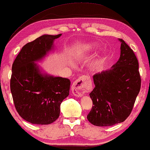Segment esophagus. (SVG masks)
Wrapping results in <instances>:
<instances>
[{"instance_id": "1", "label": "esophagus", "mask_w": 150, "mask_h": 150, "mask_svg": "<svg viewBox=\"0 0 150 150\" xmlns=\"http://www.w3.org/2000/svg\"><path fill=\"white\" fill-rule=\"evenodd\" d=\"M91 89V82L89 76H82L71 85V91L76 97H82Z\"/></svg>"}]
</instances>
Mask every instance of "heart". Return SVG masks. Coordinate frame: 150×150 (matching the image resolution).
Here are the masks:
<instances>
[{
	"instance_id": "obj_1",
	"label": "heart",
	"mask_w": 150,
	"mask_h": 150,
	"mask_svg": "<svg viewBox=\"0 0 150 150\" xmlns=\"http://www.w3.org/2000/svg\"><path fill=\"white\" fill-rule=\"evenodd\" d=\"M98 45L95 42H89L86 43L85 44L81 45L79 48L77 49V54L79 56H84V55L90 54L93 52L98 49Z\"/></svg>"
}]
</instances>
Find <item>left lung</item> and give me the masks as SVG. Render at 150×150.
<instances>
[{
    "label": "left lung",
    "mask_w": 150,
    "mask_h": 150,
    "mask_svg": "<svg viewBox=\"0 0 150 150\" xmlns=\"http://www.w3.org/2000/svg\"><path fill=\"white\" fill-rule=\"evenodd\" d=\"M120 57L108 70L93 75L89 93L93 106L87 120L94 126H110L130 115L140 91L141 79L136 55L122 39Z\"/></svg>",
    "instance_id": "1"
}]
</instances>
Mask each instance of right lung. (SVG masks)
Returning a JSON list of instances; mask_svg holds the SVG:
<instances>
[{
	"instance_id": "1",
	"label": "right lung",
	"mask_w": 150,
	"mask_h": 150,
	"mask_svg": "<svg viewBox=\"0 0 150 150\" xmlns=\"http://www.w3.org/2000/svg\"><path fill=\"white\" fill-rule=\"evenodd\" d=\"M57 35H44L22 47L12 65L10 89L16 109L22 119L33 124L56 121L60 105L69 96L70 81L41 73L35 61L52 50Z\"/></svg>"
}]
</instances>
